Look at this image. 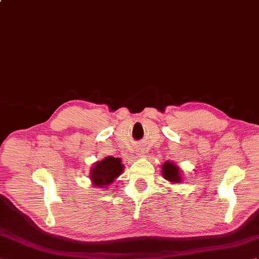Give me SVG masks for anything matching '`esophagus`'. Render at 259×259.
Listing matches in <instances>:
<instances>
[{
	"mask_svg": "<svg viewBox=\"0 0 259 259\" xmlns=\"http://www.w3.org/2000/svg\"><path fill=\"white\" fill-rule=\"evenodd\" d=\"M140 155H141V154H140Z\"/></svg>",
	"mask_w": 259,
	"mask_h": 259,
	"instance_id": "34e87169",
	"label": "esophagus"
}]
</instances>
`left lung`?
Instances as JSON below:
<instances>
[{
    "label": "left lung",
    "mask_w": 259,
    "mask_h": 259,
    "mask_svg": "<svg viewBox=\"0 0 259 259\" xmlns=\"http://www.w3.org/2000/svg\"><path fill=\"white\" fill-rule=\"evenodd\" d=\"M161 172L162 177L168 180L171 184H181L182 181V175L180 171V168L176 165L174 161H165L161 165Z\"/></svg>",
    "instance_id": "left-lung-1"
}]
</instances>
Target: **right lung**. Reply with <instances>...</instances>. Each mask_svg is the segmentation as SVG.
I'll return each instance as SVG.
<instances>
[{
	"mask_svg": "<svg viewBox=\"0 0 259 259\" xmlns=\"http://www.w3.org/2000/svg\"><path fill=\"white\" fill-rule=\"evenodd\" d=\"M124 170V165L121 158H115L113 156H108L102 160L94 162L90 170V180L93 187L108 189Z\"/></svg>",
	"mask_w": 259,
	"mask_h": 259,
	"instance_id": "1",
	"label": "right lung"
}]
</instances>
